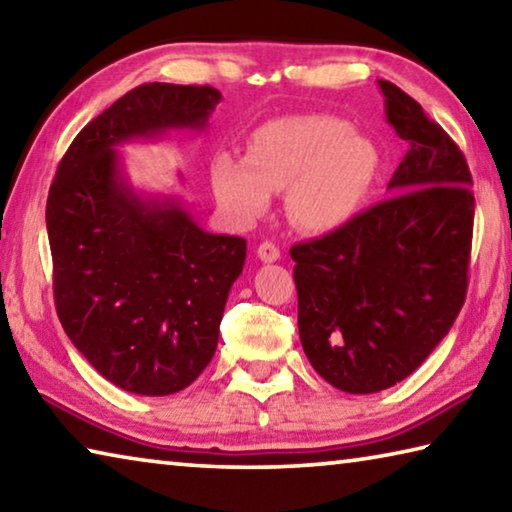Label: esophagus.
<instances>
[{
    "instance_id": "1",
    "label": "esophagus",
    "mask_w": 512,
    "mask_h": 512,
    "mask_svg": "<svg viewBox=\"0 0 512 512\" xmlns=\"http://www.w3.org/2000/svg\"><path fill=\"white\" fill-rule=\"evenodd\" d=\"M257 257L266 264H273V262H277V259H280V248L271 244V241H264V244H259V248H257Z\"/></svg>"
}]
</instances>
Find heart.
I'll return each instance as SVG.
<instances>
[{"label":"heart","mask_w":512,"mask_h":512,"mask_svg":"<svg viewBox=\"0 0 512 512\" xmlns=\"http://www.w3.org/2000/svg\"><path fill=\"white\" fill-rule=\"evenodd\" d=\"M381 153L370 137L329 115L266 121L246 142V158L221 153L212 162V189L235 225L268 214L273 194L287 193L293 225L327 235L357 219L375 189Z\"/></svg>","instance_id":"b5f03b06"}]
</instances>
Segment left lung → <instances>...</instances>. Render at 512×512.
I'll return each mask as SVG.
<instances>
[{"label": "left lung", "mask_w": 512, "mask_h": 512, "mask_svg": "<svg viewBox=\"0 0 512 512\" xmlns=\"http://www.w3.org/2000/svg\"><path fill=\"white\" fill-rule=\"evenodd\" d=\"M377 85L386 121L409 142L391 198L291 248L302 350L352 395L395 386L445 339L465 302L474 225L461 149L409 94Z\"/></svg>", "instance_id": "left-lung-1"}]
</instances>
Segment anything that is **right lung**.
Returning <instances> with one entry per match:
<instances>
[{
  "label": "right lung",
  "mask_w": 512,
  "mask_h": 512,
  "mask_svg": "<svg viewBox=\"0 0 512 512\" xmlns=\"http://www.w3.org/2000/svg\"><path fill=\"white\" fill-rule=\"evenodd\" d=\"M210 85L144 83L92 119L60 160L47 198L60 323L121 391L171 395L212 361L246 239L212 235L176 194L135 189L119 146L203 133Z\"/></svg>",
  "instance_id": "1"
}]
</instances>
